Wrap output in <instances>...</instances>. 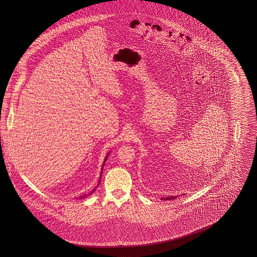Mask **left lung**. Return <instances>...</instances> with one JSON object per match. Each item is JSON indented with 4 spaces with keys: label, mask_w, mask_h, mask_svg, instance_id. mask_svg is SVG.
<instances>
[{
    "label": "left lung",
    "mask_w": 257,
    "mask_h": 257,
    "mask_svg": "<svg viewBox=\"0 0 257 257\" xmlns=\"http://www.w3.org/2000/svg\"><path fill=\"white\" fill-rule=\"evenodd\" d=\"M175 197H178V196H168V197H165V198H162V199H163V200H164V199H165V200H171V199H174Z\"/></svg>",
    "instance_id": "left-lung-1"
}]
</instances>
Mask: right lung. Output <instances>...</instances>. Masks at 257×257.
Listing matches in <instances>:
<instances>
[{"label":"right lung","mask_w":257,"mask_h":257,"mask_svg":"<svg viewBox=\"0 0 257 257\" xmlns=\"http://www.w3.org/2000/svg\"><path fill=\"white\" fill-rule=\"evenodd\" d=\"M109 154H110V153H108V154H107V156H106V157H105V160H104V163H103V166H102V170H103V167H104V165H105V163H106V160H107V158H108V156H109ZM101 174H102V172H101ZM100 180H101V176H100ZM100 180H99V183H98V185H99V184H100ZM94 191H95V189H94V190H92V192H91V193H90V194H89V195H91V194H92V193H93V192H94ZM88 196V195H84V196H80V198H86V196Z\"/></svg>","instance_id":"right-lung-1"}]
</instances>
